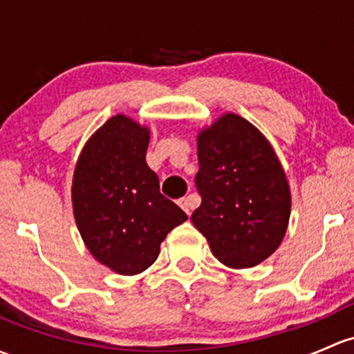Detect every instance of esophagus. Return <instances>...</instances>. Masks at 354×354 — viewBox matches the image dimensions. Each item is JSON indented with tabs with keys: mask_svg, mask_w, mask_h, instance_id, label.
I'll use <instances>...</instances> for the list:
<instances>
[{
	"mask_svg": "<svg viewBox=\"0 0 354 354\" xmlns=\"http://www.w3.org/2000/svg\"><path fill=\"white\" fill-rule=\"evenodd\" d=\"M178 203H180V207L189 215L193 212V208L198 205V198H196L195 195H188V196H183V198H180V202Z\"/></svg>",
	"mask_w": 354,
	"mask_h": 354,
	"instance_id": "obj_1",
	"label": "esophagus"
}]
</instances>
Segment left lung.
Instances as JSON below:
<instances>
[{
  "label": "left lung",
  "mask_w": 354,
  "mask_h": 354,
  "mask_svg": "<svg viewBox=\"0 0 354 354\" xmlns=\"http://www.w3.org/2000/svg\"><path fill=\"white\" fill-rule=\"evenodd\" d=\"M192 222L215 258L230 268L265 261L283 239L290 189L280 161L254 125L227 113L198 136Z\"/></svg>",
  "instance_id": "left-lung-1"
}]
</instances>
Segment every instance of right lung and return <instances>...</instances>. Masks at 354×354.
I'll return each instance as SVG.
<instances>
[{"mask_svg":"<svg viewBox=\"0 0 354 354\" xmlns=\"http://www.w3.org/2000/svg\"><path fill=\"white\" fill-rule=\"evenodd\" d=\"M149 130L124 115L111 117L88 140L73 180L74 218L102 265L137 274L158 259L167 232L187 214L159 192L146 162Z\"/></svg>","mask_w":354,"mask_h":354,"instance_id":"1","label":"right lung"}]
</instances>
